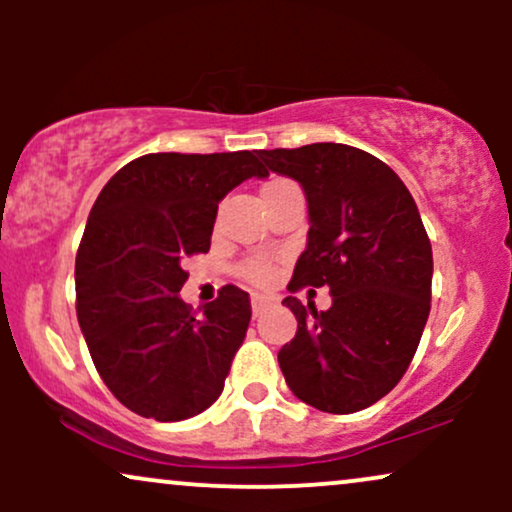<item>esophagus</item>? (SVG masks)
<instances>
[{
  "label": "esophagus",
  "mask_w": 512,
  "mask_h": 512,
  "mask_svg": "<svg viewBox=\"0 0 512 512\" xmlns=\"http://www.w3.org/2000/svg\"><path fill=\"white\" fill-rule=\"evenodd\" d=\"M269 303H272V298L269 296H262V293H252L250 298V305H252V315L260 317L264 308H269Z\"/></svg>",
  "instance_id": "1"
}]
</instances>
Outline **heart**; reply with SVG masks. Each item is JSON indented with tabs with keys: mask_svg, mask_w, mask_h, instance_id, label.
I'll list each match as a JSON object with an SVG mask.
<instances>
[{
	"mask_svg": "<svg viewBox=\"0 0 512 512\" xmlns=\"http://www.w3.org/2000/svg\"><path fill=\"white\" fill-rule=\"evenodd\" d=\"M284 182H289V180L274 178V180L264 182L262 192L272 190V187H276V185H284ZM240 274H243L248 281H252V284H269V281H272V276H274V267L267 260H250V262H245L243 267H240Z\"/></svg>",
	"mask_w": 512,
	"mask_h": 512,
	"instance_id": "1",
	"label": "heart"
}]
</instances>
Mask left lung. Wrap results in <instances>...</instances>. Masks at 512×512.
<instances>
[{
  "instance_id": "8db88e82",
  "label": "left lung",
  "mask_w": 512,
  "mask_h": 512,
  "mask_svg": "<svg viewBox=\"0 0 512 512\" xmlns=\"http://www.w3.org/2000/svg\"><path fill=\"white\" fill-rule=\"evenodd\" d=\"M257 156L308 199V248L289 291L332 293L320 313L284 298L298 332L279 351L281 373L310 407L354 414L385 397L416 354L431 313V240L407 185L368 151L325 142Z\"/></svg>"
}]
</instances>
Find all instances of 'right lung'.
Here are the masks:
<instances>
[{"mask_svg":"<svg viewBox=\"0 0 512 512\" xmlns=\"http://www.w3.org/2000/svg\"><path fill=\"white\" fill-rule=\"evenodd\" d=\"M252 175H269L255 151L146 154L117 170L88 214L76 317L103 383L144 419H190L221 395L250 296L228 284L199 315L178 296L182 260L209 250L219 202Z\"/></svg>","mask_w":512,"mask_h":512,"instance_id":"obj_1","label":"right lung"}]
</instances>
